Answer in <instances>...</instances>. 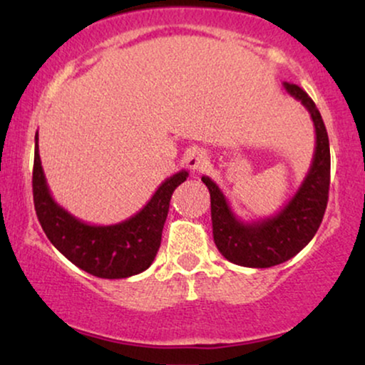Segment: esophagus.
I'll return each instance as SVG.
<instances>
[{"label":"esophagus","instance_id":"1","mask_svg":"<svg viewBox=\"0 0 365 365\" xmlns=\"http://www.w3.org/2000/svg\"><path fill=\"white\" fill-rule=\"evenodd\" d=\"M187 165L192 172H202L208 167V157L203 150L193 148L187 153Z\"/></svg>","mask_w":365,"mask_h":365}]
</instances>
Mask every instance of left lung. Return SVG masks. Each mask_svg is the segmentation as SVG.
Masks as SVG:
<instances>
[{
	"label": "left lung",
	"mask_w": 365,
	"mask_h": 365,
	"mask_svg": "<svg viewBox=\"0 0 365 365\" xmlns=\"http://www.w3.org/2000/svg\"><path fill=\"white\" fill-rule=\"evenodd\" d=\"M284 88L307 108L315 128L312 163L295 195L274 215L245 222L235 215L220 187L210 177H202L210 192L212 228L217 249L232 264L252 269L284 264L297 255L314 239L327 207L330 148L324 120L312 98L300 86L285 81Z\"/></svg>",
	"instance_id": "obj_1"
}]
</instances>
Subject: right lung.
<instances>
[{
  "instance_id": "1",
  "label": "right lung",
  "mask_w": 365,
  "mask_h": 365,
  "mask_svg": "<svg viewBox=\"0 0 365 365\" xmlns=\"http://www.w3.org/2000/svg\"><path fill=\"white\" fill-rule=\"evenodd\" d=\"M187 177V170H180L165 180L147 205L126 220L113 225H91L71 215L51 197L41 167L38 132L35 135L33 200L38 220L48 240L71 264L100 279H128L152 265L162 242L170 198Z\"/></svg>"
}]
</instances>
